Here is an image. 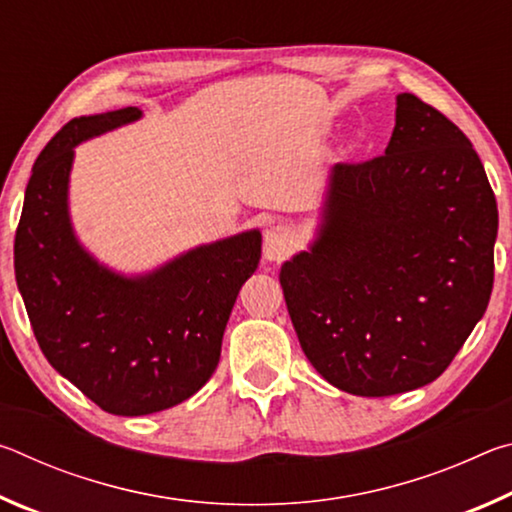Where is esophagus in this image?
<instances>
[{"label":"esophagus","mask_w":512,"mask_h":512,"mask_svg":"<svg viewBox=\"0 0 512 512\" xmlns=\"http://www.w3.org/2000/svg\"><path fill=\"white\" fill-rule=\"evenodd\" d=\"M296 246V235L287 225H273L264 235V257L268 262H282Z\"/></svg>","instance_id":"34e87169"}]
</instances>
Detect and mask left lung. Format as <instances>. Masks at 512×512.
I'll return each mask as SVG.
<instances>
[{"label":"left lung","instance_id":"1","mask_svg":"<svg viewBox=\"0 0 512 512\" xmlns=\"http://www.w3.org/2000/svg\"><path fill=\"white\" fill-rule=\"evenodd\" d=\"M497 201L461 128L397 94L386 153L334 164L309 250L280 284L302 352L345 393L431 384L488 307Z\"/></svg>","mask_w":512,"mask_h":512}]
</instances>
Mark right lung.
<instances>
[{"instance_id": "add662e5", "label": "right lung", "mask_w": 512, "mask_h": 512, "mask_svg": "<svg viewBox=\"0 0 512 512\" xmlns=\"http://www.w3.org/2000/svg\"><path fill=\"white\" fill-rule=\"evenodd\" d=\"M140 117L128 106L60 128L33 164L15 232V280L42 354L115 415L158 413L201 391L262 257V235L248 230L126 277L79 244L67 205L74 146Z\"/></svg>"}]
</instances>
